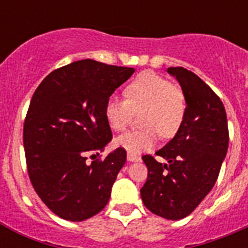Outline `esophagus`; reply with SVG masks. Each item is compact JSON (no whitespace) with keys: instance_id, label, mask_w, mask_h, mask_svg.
I'll use <instances>...</instances> for the list:
<instances>
[{"instance_id":"1","label":"esophagus","mask_w":248,"mask_h":248,"mask_svg":"<svg viewBox=\"0 0 248 248\" xmlns=\"http://www.w3.org/2000/svg\"><path fill=\"white\" fill-rule=\"evenodd\" d=\"M128 160L133 163V161H139L140 157L138 156V155H134V154H128Z\"/></svg>"}]
</instances>
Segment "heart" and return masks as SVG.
Instances as JSON below:
<instances>
[{"label":"heart","mask_w":248,"mask_h":248,"mask_svg":"<svg viewBox=\"0 0 248 248\" xmlns=\"http://www.w3.org/2000/svg\"><path fill=\"white\" fill-rule=\"evenodd\" d=\"M126 99L110 97L105 103V118L114 131L125 130L134 111L143 109L140 123L145 128L128 131L115 140L128 154H141L154 148L159 133L174 137L180 129L186 113L183 91L163 77L145 72L131 80L124 89Z\"/></svg>","instance_id":"1"}]
</instances>
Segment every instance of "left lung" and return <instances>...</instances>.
<instances>
[{"label":"left lung","mask_w":248,"mask_h":248,"mask_svg":"<svg viewBox=\"0 0 248 248\" xmlns=\"http://www.w3.org/2000/svg\"><path fill=\"white\" fill-rule=\"evenodd\" d=\"M180 83L186 113L180 129L156 155L157 163L144 155L148 179L140 189L148 210L168 220H181L191 214L217 180L229 148L225 107L214 91L191 71L168 68Z\"/></svg>","instance_id":"left-lung-1"}]
</instances>
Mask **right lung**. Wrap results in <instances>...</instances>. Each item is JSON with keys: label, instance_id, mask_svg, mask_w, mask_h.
Masks as SVG:
<instances>
[{"label": "right lung", "instance_id": "1", "mask_svg": "<svg viewBox=\"0 0 248 248\" xmlns=\"http://www.w3.org/2000/svg\"><path fill=\"white\" fill-rule=\"evenodd\" d=\"M134 71L83 59L48 74L34 92L23 125L28 176L59 217L84 221L108 203L126 151L92 163L87 155H99L113 138L105 103Z\"/></svg>", "mask_w": 248, "mask_h": 248}]
</instances>
